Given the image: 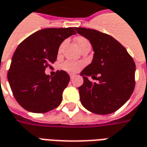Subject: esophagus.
I'll use <instances>...</instances> for the list:
<instances>
[{
  "mask_svg": "<svg viewBox=\"0 0 147 147\" xmlns=\"http://www.w3.org/2000/svg\"><path fill=\"white\" fill-rule=\"evenodd\" d=\"M74 77H75V75H72V74H70V78H71V79H73Z\"/></svg>",
  "mask_w": 147,
  "mask_h": 147,
  "instance_id": "34e87169",
  "label": "esophagus"
}]
</instances>
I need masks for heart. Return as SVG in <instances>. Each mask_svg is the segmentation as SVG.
<instances>
[{
	"instance_id": "b5f03b06",
	"label": "heart",
	"mask_w": 147,
	"mask_h": 147,
	"mask_svg": "<svg viewBox=\"0 0 147 147\" xmlns=\"http://www.w3.org/2000/svg\"><path fill=\"white\" fill-rule=\"evenodd\" d=\"M65 42H63L61 45L59 46V52H61L62 49H63V45H64ZM76 43L78 46H79V49H82L84 47H85L86 45H90V42L88 41L87 39H85L84 37H78L76 39ZM84 66V63L80 61H74V60H67L65 62H63L62 64V68L64 69L68 72L71 73H75L77 72L80 70L82 68V67Z\"/></svg>"
}]
</instances>
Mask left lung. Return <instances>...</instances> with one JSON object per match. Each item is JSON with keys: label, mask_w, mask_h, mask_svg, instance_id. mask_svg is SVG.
Masks as SVG:
<instances>
[{"label": "left lung", "mask_w": 147, "mask_h": 147, "mask_svg": "<svg viewBox=\"0 0 147 147\" xmlns=\"http://www.w3.org/2000/svg\"><path fill=\"white\" fill-rule=\"evenodd\" d=\"M91 42L94 50L91 63L81 72L84 84L79 88L82 105L91 112H115L130 98L135 86V63L119 42L110 35L85 28H76ZM91 76L98 80L92 83Z\"/></svg>", "instance_id": "8db88e82"}]
</instances>
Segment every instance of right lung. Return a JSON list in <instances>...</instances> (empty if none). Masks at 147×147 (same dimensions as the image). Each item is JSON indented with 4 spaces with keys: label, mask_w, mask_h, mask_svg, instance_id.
Returning <instances> with one entry per match:
<instances>
[{
    "label": "right lung",
    "mask_w": 147,
    "mask_h": 147,
    "mask_svg": "<svg viewBox=\"0 0 147 147\" xmlns=\"http://www.w3.org/2000/svg\"><path fill=\"white\" fill-rule=\"evenodd\" d=\"M76 33V28H51L34 32L18 45L8 72L17 102L30 112L46 113L56 108L70 80L66 71L51 77L45 72L57 59L60 44Z\"/></svg>",
    "instance_id": "right-lung-1"
}]
</instances>
